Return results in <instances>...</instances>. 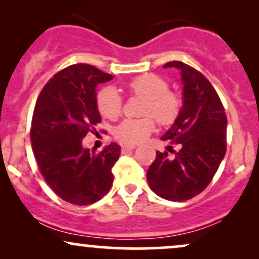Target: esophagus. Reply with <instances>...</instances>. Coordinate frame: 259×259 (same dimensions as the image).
<instances>
[{
    "mask_svg": "<svg viewBox=\"0 0 259 259\" xmlns=\"http://www.w3.org/2000/svg\"><path fill=\"white\" fill-rule=\"evenodd\" d=\"M135 147V145H121V152H127V151H132Z\"/></svg>",
    "mask_w": 259,
    "mask_h": 259,
    "instance_id": "1",
    "label": "esophagus"
}]
</instances>
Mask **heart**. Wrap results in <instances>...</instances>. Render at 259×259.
<instances>
[{"mask_svg":"<svg viewBox=\"0 0 259 259\" xmlns=\"http://www.w3.org/2000/svg\"><path fill=\"white\" fill-rule=\"evenodd\" d=\"M126 89L132 96L145 100L141 114L146 117L126 119L115 127L114 135L119 141L130 145L140 144L156 129V120L160 125L167 126L179 118L183 100L175 91L168 90L169 84L162 76L152 73L141 74L130 80ZM96 106L100 114L109 120H117L123 113V100L111 86L97 92Z\"/></svg>","mask_w":259,"mask_h":259,"instance_id":"obj_1","label":"heart"}]
</instances>
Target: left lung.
Masks as SVG:
<instances>
[{
  "label": "left lung",
  "mask_w": 259,
  "mask_h": 259,
  "mask_svg": "<svg viewBox=\"0 0 259 259\" xmlns=\"http://www.w3.org/2000/svg\"><path fill=\"white\" fill-rule=\"evenodd\" d=\"M178 68L184 84V105L173 126L160 138L179 145L174 158L157 151L147 170L148 185L165 200L181 202L201 194L218 170L227 152V114L218 94L203 74L183 62Z\"/></svg>",
  "instance_id": "8db88e82"
}]
</instances>
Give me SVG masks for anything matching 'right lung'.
<instances>
[{
    "label": "right lung",
    "mask_w": 259,
    "mask_h": 259,
    "mask_svg": "<svg viewBox=\"0 0 259 259\" xmlns=\"http://www.w3.org/2000/svg\"><path fill=\"white\" fill-rule=\"evenodd\" d=\"M113 78L94 65H69L47 81L34 108L30 140L38 169L56 195L76 206L101 200L113 184L119 145L101 152L81 145L101 123L96 86Z\"/></svg>",
    "instance_id": "1"
}]
</instances>
